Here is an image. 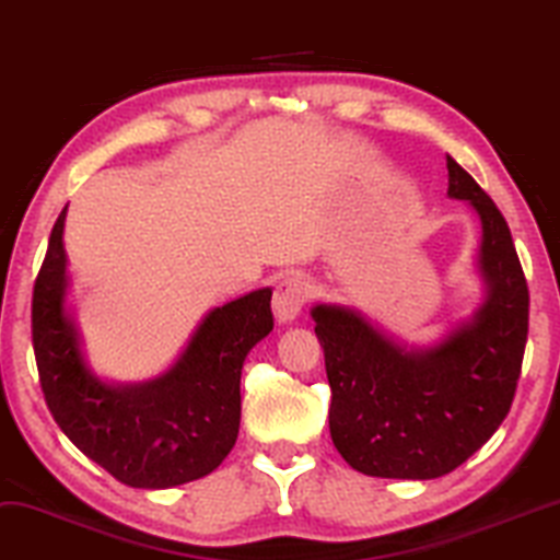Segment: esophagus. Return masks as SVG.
I'll return each instance as SVG.
<instances>
[{"label": "esophagus", "instance_id": "34e87169", "mask_svg": "<svg viewBox=\"0 0 560 560\" xmlns=\"http://www.w3.org/2000/svg\"><path fill=\"white\" fill-rule=\"evenodd\" d=\"M307 281L302 276H284L273 289V317L279 323H292L307 302Z\"/></svg>", "mask_w": 560, "mask_h": 560}]
</instances>
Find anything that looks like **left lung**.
Masks as SVG:
<instances>
[{
    "label": "left lung",
    "mask_w": 560,
    "mask_h": 560,
    "mask_svg": "<svg viewBox=\"0 0 560 560\" xmlns=\"http://www.w3.org/2000/svg\"><path fill=\"white\" fill-rule=\"evenodd\" d=\"M447 196L480 222L483 296L429 346H408L346 304H315L330 382V436L374 478L447 476L491 439L512 408L527 343L529 292L497 203L447 154Z\"/></svg>",
    "instance_id": "obj_1"
}]
</instances>
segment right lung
Here are the masks:
<instances>
[{"label":"right lung","mask_w":560,"mask_h":560,"mask_svg":"<svg viewBox=\"0 0 560 560\" xmlns=\"http://www.w3.org/2000/svg\"><path fill=\"white\" fill-rule=\"evenodd\" d=\"M63 222L67 207L33 289L35 362L56 423L92 463L131 488H173L209 476L237 442L240 374L253 346L273 330V292L264 287L209 310L158 377L105 380L92 372L69 300Z\"/></svg>","instance_id":"add662e5"}]
</instances>
